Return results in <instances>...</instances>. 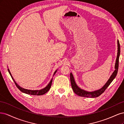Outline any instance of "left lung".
Listing matches in <instances>:
<instances>
[{"mask_svg":"<svg viewBox=\"0 0 124 124\" xmlns=\"http://www.w3.org/2000/svg\"><path fill=\"white\" fill-rule=\"evenodd\" d=\"M117 46H118V50H117L118 52H117V58H116L115 66V70L114 71L113 74H112L110 78L108 79V80L106 83V84L103 86V87L102 88H101V89L98 90V91H96L95 92H88L85 91L84 90L80 88L77 85L76 82L74 81L73 75L71 73H70V82H71V87H72V88L74 93H76L77 95L81 97H88V98H95V97H97L99 96L100 95L102 94L105 91H106V89L107 88L108 86H109V85L111 84L112 81L114 79V78L116 76V74L117 73L118 68L119 56L120 54V44H119L118 40L117 41Z\"/></svg>","mask_w":124,"mask_h":124,"instance_id":"obj_1","label":"left lung"}]
</instances>
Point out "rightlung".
<instances>
[{
  "instance_id": "1",
  "label": "right lung",
  "mask_w": 124,
  "mask_h": 124,
  "mask_svg": "<svg viewBox=\"0 0 124 124\" xmlns=\"http://www.w3.org/2000/svg\"><path fill=\"white\" fill-rule=\"evenodd\" d=\"M8 71L9 72L10 74V76L11 77V78H12L13 79L14 82L15 84H16V87L20 89V91H21L22 92H23L24 93H27V94H29V95H37V96H40V95H42L43 94H44V93H47L48 91H49L50 88H51V86L52 85V80H51V81H50V82L49 83V84H48L47 85V86H46V87H45L44 88L42 89H41V90H36V91H32V90H28V89H24V88H23L21 87L20 86L18 85L16 82H15V81L14 80L13 77H12V76H11V74L10 72L9 71V69H8ZM56 71L54 75L55 74V73L56 72Z\"/></svg>"
}]
</instances>
